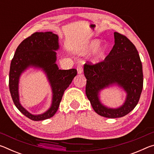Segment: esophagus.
I'll list each match as a JSON object with an SVG mask.
<instances>
[{"label": "esophagus", "mask_w": 154, "mask_h": 154, "mask_svg": "<svg viewBox=\"0 0 154 154\" xmlns=\"http://www.w3.org/2000/svg\"><path fill=\"white\" fill-rule=\"evenodd\" d=\"M77 71L78 74H82L83 72V67L82 65H78L77 67Z\"/></svg>", "instance_id": "34e87169"}]
</instances>
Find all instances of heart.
I'll return each instance as SVG.
<instances>
[{
	"instance_id": "heart-1",
	"label": "heart",
	"mask_w": 154,
	"mask_h": 154,
	"mask_svg": "<svg viewBox=\"0 0 154 154\" xmlns=\"http://www.w3.org/2000/svg\"><path fill=\"white\" fill-rule=\"evenodd\" d=\"M101 40L92 39L88 42L83 47L82 51V54H88L94 52L93 61L94 62H99L105 58L107 54L109 49V46L107 43L101 44Z\"/></svg>"
}]
</instances>
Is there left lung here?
<instances>
[{"label":"left lung","instance_id":"1","mask_svg":"<svg viewBox=\"0 0 154 154\" xmlns=\"http://www.w3.org/2000/svg\"><path fill=\"white\" fill-rule=\"evenodd\" d=\"M115 45L103 62L94 65L85 64V94L94 110L101 116L118 118L125 116L139 103L143 90L142 63L137 49L126 36L114 32ZM113 85L127 94L125 103L119 108H111L100 100V92Z\"/></svg>","mask_w":154,"mask_h":154}]
</instances>
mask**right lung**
I'll use <instances>...</instances> for the list:
<instances>
[{
  "label": "right lung",
  "instance_id": "1",
  "mask_svg": "<svg viewBox=\"0 0 154 154\" xmlns=\"http://www.w3.org/2000/svg\"><path fill=\"white\" fill-rule=\"evenodd\" d=\"M60 48L58 36L52 32L32 34L16 49L9 71V90L15 105L21 113L33 121L45 120L58 111L64 91L77 75V70L59 69L56 63ZM30 67L41 69L51 84L52 99L51 107L41 114H32L20 105L19 83L20 75Z\"/></svg>",
  "mask_w": 154,
  "mask_h": 154
}]
</instances>
